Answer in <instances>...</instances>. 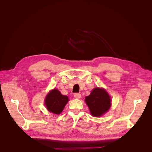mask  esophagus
I'll return each mask as SVG.
<instances>
[{"instance_id": "esophagus-1", "label": "esophagus", "mask_w": 152, "mask_h": 152, "mask_svg": "<svg viewBox=\"0 0 152 152\" xmlns=\"http://www.w3.org/2000/svg\"><path fill=\"white\" fill-rule=\"evenodd\" d=\"M74 96H75V98L79 99V98H80V97H81V94H80V93H75V94H74Z\"/></svg>"}]
</instances>
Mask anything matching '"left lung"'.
I'll return each instance as SVG.
<instances>
[{
	"label": "left lung",
	"instance_id": "8db88e82",
	"mask_svg": "<svg viewBox=\"0 0 152 152\" xmlns=\"http://www.w3.org/2000/svg\"><path fill=\"white\" fill-rule=\"evenodd\" d=\"M85 102L94 117H100L107 112L111 106L110 96L103 89L96 87L86 97Z\"/></svg>",
	"mask_w": 152,
	"mask_h": 152
}]
</instances>
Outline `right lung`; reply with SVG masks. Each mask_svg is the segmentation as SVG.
<instances>
[{
    "instance_id": "obj_1",
    "label": "right lung",
    "mask_w": 152,
    "mask_h": 152,
    "mask_svg": "<svg viewBox=\"0 0 152 152\" xmlns=\"http://www.w3.org/2000/svg\"><path fill=\"white\" fill-rule=\"evenodd\" d=\"M68 102V96L62 95L58 89H53L45 98V104L49 112L60 114Z\"/></svg>"
}]
</instances>
